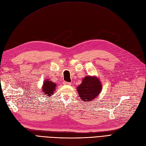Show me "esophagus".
I'll return each instance as SVG.
<instances>
[{
  "mask_svg": "<svg viewBox=\"0 0 146 146\" xmlns=\"http://www.w3.org/2000/svg\"><path fill=\"white\" fill-rule=\"evenodd\" d=\"M63 84H64V85H71V83H70V82H64Z\"/></svg>",
  "mask_w": 146,
  "mask_h": 146,
  "instance_id": "34e87169",
  "label": "esophagus"
}]
</instances>
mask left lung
<instances>
[{
  "label": "left lung",
  "mask_w": 146,
  "mask_h": 146,
  "mask_svg": "<svg viewBox=\"0 0 146 146\" xmlns=\"http://www.w3.org/2000/svg\"><path fill=\"white\" fill-rule=\"evenodd\" d=\"M102 85L99 79L91 76L83 78L77 90L82 100L90 102L98 96L101 91Z\"/></svg>",
  "instance_id": "8db88e82"
}]
</instances>
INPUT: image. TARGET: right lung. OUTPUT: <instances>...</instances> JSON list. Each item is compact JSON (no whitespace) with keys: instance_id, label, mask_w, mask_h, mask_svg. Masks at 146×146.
<instances>
[{"instance_id":"1","label":"right lung","mask_w":146,"mask_h":146,"mask_svg":"<svg viewBox=\"0 0 146 146\" xmlns=\"http://www.w3.org/2000/svg\"><path fill=\"white\" fill-rule=\"evenodd\" d=\"M56 84L55 83H53L51 81H48L47 79L44 82V85L42 88V92H44L46 96H50V95L54 94V92L55 91V89L56 88Z\"/></svg>"}]
</instances>
